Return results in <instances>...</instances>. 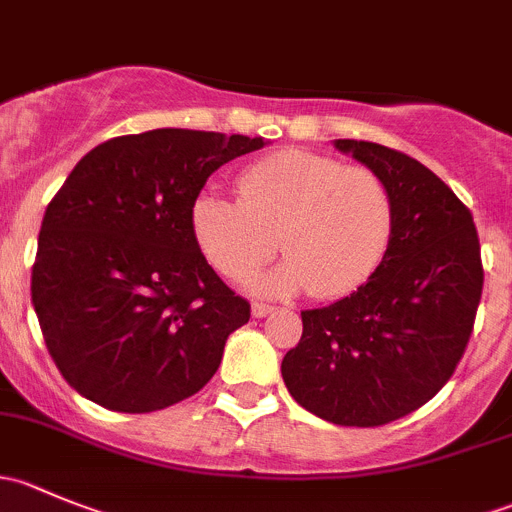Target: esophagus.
Returning <instances> with one entry per match:
<instances>
[{"label": "esophagus", "mask_w": 512, "mask_h": 512, "mask_svg": "<svg viewBox=\"0 0 512 512\" xmlns=\"http://www.w3.org/2000/svg\"><path fill=\"white\" fill-rule=\"evenodd\" d=\"M272 312H275V307H270V304H262V302L252 304V317L255 319L267 317V314H272Z\"/></svg>", "instance_id": "obj_1"}]
</instances>
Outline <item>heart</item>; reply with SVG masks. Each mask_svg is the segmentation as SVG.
Here are the masks:
<instances>
[{
	"mask_svg": "<svg viewBox=\"0 0 512 512\" xmlns=\"http://www.w3.org/2000/svg\"><path fill=\"white\" fill-rule=\"evenodd\" d=\"M240 198L205 190L190 210L210 265L242 280L282 247L287 260L252 277L257 294L337 299L376 275L394 237V198L376 173L285 151L240 175Z\"/></svg>",
	"mask_w": 512,
	"mask_h": 512,
	"instance_id": "heart-1",
	"label": "heart"
}]
</instances>
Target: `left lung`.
<instances>
[{
	"label": "left lung",
	"instance_id": "obj_1",
	"mask_svg": "<svg viewBox=\"0 0 512 512\" xmlns=\"http://www.w3.org/2000/svg\"><path fill=\"white\" fill-rule=\"evenodd\" d=\"M394 198L389 252L364 287L304 309L282 359L289 394L337 426H381L441 391L461 361L483 292L473 215L436 173L369 141L339 138Z\"/></svg>",
	"mask_w": 512,
	"mask_h": 512
}]
</instances>
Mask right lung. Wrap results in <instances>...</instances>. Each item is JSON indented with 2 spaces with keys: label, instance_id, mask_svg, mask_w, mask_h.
Listing matches in <instances>:
<instances>
[{
  "label": "right lung",
  "instance_id": "right-lung-1",
  "mask_svg": "<svg viewBox=\"0 0 512 512\" xmlns=\"http://www.w3.org/2000/svg\"><path fill=\"white\" fill-rule=\"evenodd\" d=\"M265 138L156 128L76 163L41 220L32 304L71 389L123 414L198 394L250 304L215 275L190 210L205 180Z\"/></svg>",
  "mask_w": 512,
  "mask_h": 512
}]
</instances>
